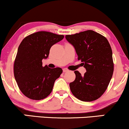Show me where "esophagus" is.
<instances>
[{
    "label": "esophagus",
    "instance_id": "obj_1",
    "mask_svg": "<svg viewBox=\"0 0 129 129\" xmlns=\"http://www.w3.org/2000/svg\"><path fill=\"white\" fill-rule=\"evenodd\" d=\"M68 71H69V70H68L67 69H63V73L68 72Z\"/></svg>",
    "mask_w": 129,
    "mask_h": 129
}]
</instances>
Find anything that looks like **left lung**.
I'll return each instance as SVG.
<instances>
[{
	"instance_id": "left-lung-1",
	"label": "left lung",
	"mask_w": 129,
	"mask_h": 129,
	"mask_svg": "<svg viewBox=\"0 0 129 129\" xmlns=\"http://www.w3.org/2000/svg\"><path fill=\"white\" fill-rule=\"evenodd\" d=\"M87 72L83 76L75 71L76 78L70 83L73 94L85 102L96 100L107 89L113 73L112 48L107 39L93 30L66 35Z\"/></svg>"
}]
</instances>
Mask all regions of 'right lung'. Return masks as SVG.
Returning <instances> with one entry per match:
<instances>
[{
	"label": "right lung",
	"instance_id": "right-lung-1",
	"mask_svg": "<svg viewBox=\"0 0 129 129\" xmlns=\"http://www.w3.org/2000/svg\"><path fill=\"white\" fill-rule=\"evenodd\" d=\"M63 38V35L39 31L22 40L14 60V75L19 89L25 96L41 100L52 91L62 70L43 67L42 60L48 57L51 47Z\"/></svg>",
	"mask_w": 129,
	"mask_h": 129
}]
</instances>
